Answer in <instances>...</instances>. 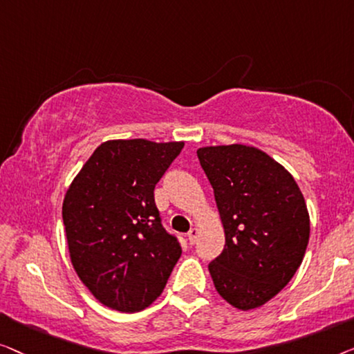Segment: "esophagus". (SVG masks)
I'll use <instances>...</instances> for the list:
<instances>
[{
	"mask_svg": "<svg viewBox=\"0 0 354 354\" xmlns=\"http://www.w3.org/2000/svg\"><path fill=\"white\" fill-rule=\"evenodd\" d=\"M197 237H198V229L197 227H192L191 231L187 232V239H189V243H191V245H194V243L197 242Z\"/></svg>",
	"mask_w": 354,
	"mask_h": 354,
	"instance_id": "obj_1",
	"label": "esophagus"
}]
</instances>
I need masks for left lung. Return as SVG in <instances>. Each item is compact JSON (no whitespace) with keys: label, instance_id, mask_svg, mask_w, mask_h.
Instances as JSON below:
<instances>
[{"label":"left lung","instance_id":"8db88e82","mask_svg":"<svg viewBox=\"0 0 354 354\" xmlns=\"http://www.w3.org/2000/svg\"><path fill=\"white\" fill-rule=\"evenodd\" d=\"M197 157L215 192L226 236L223 252L208 265L213 283L239 310L265 305L290 282L310 241L300 187L260 149L202 147Z\"/></svg>","mask_w":354,"mask_h":354}]
</instances>
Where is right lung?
<instances>
[{
  "instance_id": "right-lung-1",
  "label": "right lung",
  "mask_w": 354,
  "mask_h": 354,
  "mask_svg": "<svg viewBox=\"0 0 354 354\" xmlns=\"http://www.w3.org/2000/svg\"><path fill=\"white\" fill-rule=\"evenodd\" d=\"M184 142L107 141L73 179L62 220L72 265L94 297L113 310L151 305L181 257L162 225L153 189Z\"/></svg>"
}]
</instances>
